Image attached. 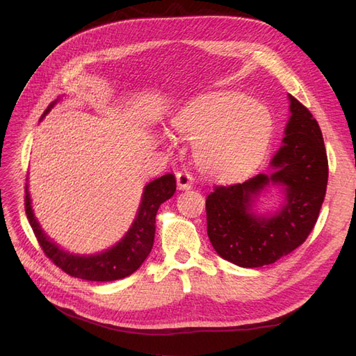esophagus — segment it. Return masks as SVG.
Wrapping results in <instances>:
<instances>
[{
	"mask_svg": "<svg viewBox=\"0 0 356 356\" xmlns=\"http://www.w3.org/2000/svg\"><path fill=\"white\" fill-rule=\"evenodd\" d=\"M177 182L179 190H188L193 187V177L187 170H179L177 172Z\"/></svg>",
	"mask_w": 356,
	"mask_h": 356,
	"instance_id": "obj_1",
	"label": "esophagus"
}]
</instances>
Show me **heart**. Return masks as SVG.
Segmentation results:
<instances>
[{
    "mask_svg": "<svg viewBox=\"0 0 356 356\" xmlns=\"http://www.w3.org/2000/svg\"><path fill=\"white\" fill-rule=\"evenodd\" d=\"M177 132L195 143L197 165L220 178L252 168L270 143V111L246 96L224 93L190 105L175 118Z\"/></svg>",
    "mask_w": 356,
    "mask_h": 356,
    "instance_id": "heart-1",
    "label": "heart"
}]
</instances>
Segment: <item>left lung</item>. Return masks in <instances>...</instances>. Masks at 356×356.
Returning a JSON list of instances; mask_svg holds the SVG:
<instances>
[{"instance_id":"1","label":"left lung","mask_w":356,"mask_h":356,"mask_svg":"<svg viewBox=\"0 0 356 356\" xmlns=\"http://www.w3.org/2000/svg\"><path fill=\"white\" fill-rule=\"evenodd\" d=\"M289 120L272 174L215 186L207 197L208 236L220 257L241 267H261L293 252L314 230L325 197L328 159L321 127L306 106L289 95ZM270 184L282 186L283 207L272 216L253 212Z\"/></svg>"}]
</instances>
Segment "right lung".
Here are the masks:
<instances>
[{"instance_id":"add662e5","label":"right lung","mask_w":356,"mask_h":356,"mask_svg":"<svg viewBox=\"0 0 356 356\" xmlns=\"http://www.w3.org/2000/svg\"><path fill=\"white\" fill-rule=\"evenodd\" d=\"M55 104L56 101L50 104L44 115ZM175 190L177 181L172 174H166L147 184L135 221L124 234V238L110 248V250H105L104 252L95 255H79L67 252L47 238L44 232L41 230L38 221L35 220L34 212H32L28 186L25 187V211L41 250L59 268H62L70 276L80 277L84 279V281L110 282L117 281V279H123L136 272L148 254L152 252L157 211L161 203L174 196Z\"/></svg>"}]
</instances>
